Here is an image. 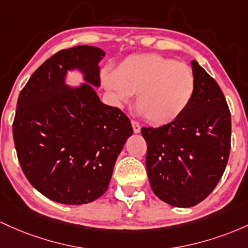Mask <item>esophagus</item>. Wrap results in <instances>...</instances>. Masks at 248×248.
<instances>
[{"mask_svg": "<svg viewBox=\"0 0 248 248\" xmlns=\"http://www.w3.org/2000/svg\"><path fill=\"white\" fill-rule=\"evenodd\" d=\"M132 127H133V132L135 133L140 132V125H139L138 122L132 121Z\"/></svg>", "mask_w": 248, "mask_h": 248, "instance_id": "1", "label": "esophagus"}]
</instances>
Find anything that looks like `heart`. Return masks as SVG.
<instances>
[{"instance_id": "heart-1", "label": "heart", "mask_w": 248, "mask_h": 248, "mask_svg": "<svg viewBox=\"0 0 248 248\" xmlns=\"http://www.w3.org/2000/svg\"><path fill=\"white\" fill-rule=\"evenodd\" d=\"M102 83L118 102H126L137 93L136 109L155 125L177 121L196 93L191 66L159 54L126 57L115 71L103 72Z\"/></svg>"}]
</instances>
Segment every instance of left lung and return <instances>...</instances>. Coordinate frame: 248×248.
Segmentation results:
<instances>
[{
	"label": "left lung",
	"instance_id": "1",
	"mask_svg": "<svg viewBox=\"0 0 248 248\" xmlns=\"http://www.w3.org/2000/svg\"><path fill=\"white\" fill-rule=\"evenodd\" d=\"M196 93L177 121L143 127L146 171L155 196L177 207H191L214 190L231 150V113L220 87L197 61L191 62Z\"/></svg>",
	"mask_w": 248,
	"mask_h": 248
}]
</instances>
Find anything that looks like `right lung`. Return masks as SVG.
I'll return each instance as SVG.
<instances>
[{
	"label": "right lung",
	"instance_id": "1",
	"mask_svg": "<svg viewBox=\"0 0 248 248\" xmlns=\"http://www.w3.org/2000/svg\"><path fill=\"white\" fill-rule=\"evenodd\" d=\"M97 46L63 49L31 75L17 99L13 123L23 173L46 198L68 205L93 202L108 190L113 166L133 130L125 113L101 102ZM77 68L87 83L70 88Z\"/></svg>",
	"mask_w": 248,
	"mask_h": 248
}]
</instances>
